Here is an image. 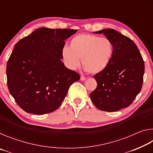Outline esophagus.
I'll return each mask as SVG.
<instances>
[{
  "instance_id": "34e87169",
  "label": "esophagus",
  "mask_w": 153,
  "mask_h": 153,
  "mask_svg": "<svg viewBox=\"0 0 153 153\" xmlns=\"http://www.w3.org/2000/svg\"><path fill=\"white\" fill-rule=\"evenodd\" d=\"M86 77H84V76H82L81 77H80V80H81V81H84V80H86Z\"/></svg>"
}]
</instances>
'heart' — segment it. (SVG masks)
<instances>
[{
	"mask_svg": "<svg viewBox=\"0 0 153 153\" xmlns=\"http://www.w3.org/2000/svg\"><path fill=\"white\" fill-rule=\"evenodd\" d=\"M113 45L107 37L90 33H80L72 38L69 47L62 50L65 63L68 68L75 69L82 67L90 74H97L106 69L112 59Z\"/></svg>",
	"mask_w": 153,
	"mask_h": 153,
	"instance_id": "obj_1",
	"label": "heart"
}]
</instances>
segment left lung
Instances as JSON below:
<instances>
[{"label":"left lung","mask_w":153,"mask_h":153,"mask_svg":"<svg viewBox=\"0 0 153 153\" xmlns=\"http://www.w3.org/2000/svg\"><path fill=\"white\" fill-rule=\"evenodd\" d=\"M102 33L113 45V54L108 65L94 76L97 82L90 98L98 109L113 112L128 107L139 94L143 84L144 63L133 40L113 29Z\"/></svg>","instance_id":"obj_1"}]
</instances>
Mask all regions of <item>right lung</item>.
<instances>
[{
  "label": "right lung",
  "instance_id": "add662e5",
  "mask_svg": "<svg viewBox=\"0 0 153 153\" xmlns=\"http://www.w3.org/2000/svg\"><path fill=\"white\" fill-rule=\"evenodd\" d=\"M71 29L38 28L15 45L7 65V86L25 112L43 115L60 107L80 76L62 63L65 40Z\"/></svg>",
  "mask_w": 153,
  "mask_h": 153
}]
</instances>
